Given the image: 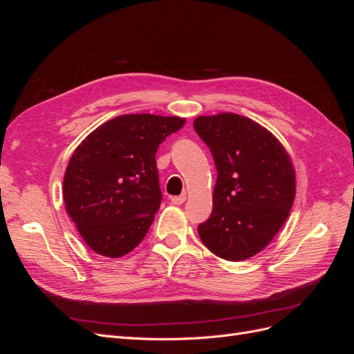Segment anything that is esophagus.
Here are the masks:
<instances>
[{
    "mask_svg": "<svg viewBox=\"0 0 354 354\" xmlns=\"http://www.w3.org/2000/svg\"><path fill=\"white\" fill-rule=\"evenodd\" d=\"M186 201V195H180V196H173L171 198V202L174 203V205H181V203H185Z\"/></svg>",
    "mask_w": 354,
    "mask_h": 354,
    "instance_id": "1",
    "label": "esophagus"
}]
</instances>
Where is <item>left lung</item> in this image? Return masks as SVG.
I'll return each mask as SVG.
<instances>
[{"label": "left lung", "instance_id": "obj_1", "mask_svg": "<svg viewBox=\"0 0 354 354\" xmlns=\"http://www.w3.org/2000/svg\"><path fill=\"white\" fill-rule=\"evenodd\" d=\"M194 128L217 169L212 212L198 226L201 241L224 260L250 259L273 239L292 207L291 159L272 133L238 113L199 116Z\"/></svg>", "mask_w": 354, "mask_h": 354}]
</instances>
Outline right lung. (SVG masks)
Listing matches in <instances>:
<instances>
[{
    "label": "right lung",
    "instance_id": "add662e5",
    "mask_svg": "<svg viewBox=\"0 0 354 354\" xmlns=\"http://www.w3.org/2000/svg\"><path fill=\"white\" fill-rule=\"evenodd\" d=\"M185 122L151 113L116 116L73 152L63 198L94 252L118 259L143 241L162 201L156 151Z\"/></svg>",
    "mask_w": 354,
    "mask_h": 354
}]
</instances>
